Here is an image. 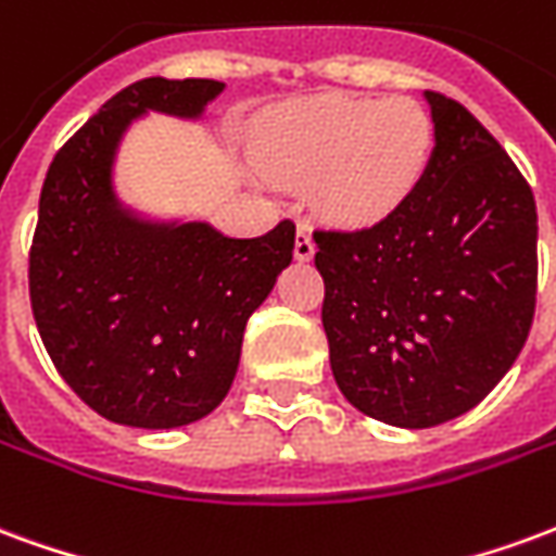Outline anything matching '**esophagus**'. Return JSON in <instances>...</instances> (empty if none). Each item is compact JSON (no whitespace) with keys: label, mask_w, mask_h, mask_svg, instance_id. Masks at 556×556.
<instances>
[{"label":"esophagus","mask_w":556,"mask_h":556,"mask_svg":"<svg viewBox=\"0 0 556 556\" xmlns=\"http://www.w3.org/2000/svg\"><path fill=\"white\" fill-rule=\"evenodd\" d=\"M313 255H315L313 231H309L306 223H301V226H298V238H294V258H298V262H309Z\"/></svg>","instance_id":"obj_1"}]
</instances>
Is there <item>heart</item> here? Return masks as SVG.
<instances>
[{
  "mask_svg": "<svg viewBox=\"0 0 556 556\" xmlns=\"http://www.w3.org/2000/svg\"><path fill=\"white\" fill-rule=\"evenodd\" d=\"M431 146L429 113L410 98L325 94L267 127L262 160L277 178L318 181V205L333 219L366 226L414 193Z\"/></svg>",
  "mask_w": 556,
  "mask_h": 556,
  "instance_id": "obj_1",
  "label": "heart"
}]
</instances>
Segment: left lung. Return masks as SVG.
Instances as JSON below:
<instances>
[{"instance_id": "obj_1", "label": "left lung", "mask_w": 556, "mask_h": 556, "mask_svg": "<svg viewBox=\"0 0 556 556\" xmlns=\"http://www.w3.org/2000/svg\"><path fill=\"white\" fill-rule=\"evenodd\" d=\"M434 148L414 193L354 231L315 229L330 369L366 417L429 429L489 396L536 309V202L501 142L426 91Z\"/></svg>"}]
</instances>
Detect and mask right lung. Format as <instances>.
I'll return each mask as SVG.
<instances>
[{
	"instance_id": "obj_1",
	"label": "right lung",
	"mask_w": 556,
	"mask_h": 556,
	"mask_svg": "<svg viewBox=\"0 0 556 556\" xmlns=\"http://www.w3.org/2000/svg\"><path fill=\"white\" fill-rule=\"evenodd\" d=\"M217 79L148 77L79 127L47 169L29 250V298L50 361L91 410L175 429L217 408L243 327L294 253V223L226 238L207 223H146L118 205L113 160L146 110L195 118Z\"/></svg>"
}]
</instances>
